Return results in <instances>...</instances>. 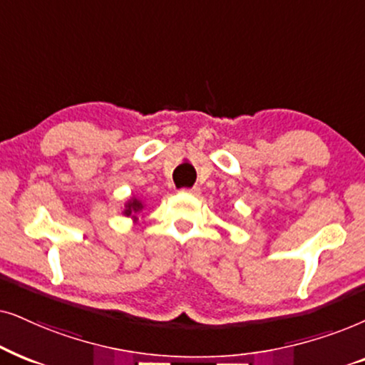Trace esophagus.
<instances>
[{"label": "esophagus", "mask_w": 365, "mask_h": 365, "mask_svg": "<svg viewBox=\"0 0 365 365\" xmlns=\"http://www.w3.org/2000/svg\"><path fill=\"white\" fill-rule=\"evenodd\" d=\"M182 192H185V193H190V195H198V193H200V188H198V187H192V188H183Z\"/></svg>", "instance_id": "obj_1"}]
</instances>
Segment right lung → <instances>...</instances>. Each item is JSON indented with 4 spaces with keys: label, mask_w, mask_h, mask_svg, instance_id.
<instances>
[{
    "label": "right lung",
    "mask_w": 365,
    "mask_h": 365,
    "mask_svg": "<svg viewBox=\"0 0 365 365\" xmlns=\"http://www.w3.org/2000/svg\"><path fill=\"white\" fill-rule=\"evenodd\" d=\"M143 202L142 200H138L137 197H132L130 198L128 202L125 203V208H123V215L125 217H132L133 218V222H138V217H137V213H140L143 210Z\"/></svg>",
    "instance_id": "1"
}]
</instances>
